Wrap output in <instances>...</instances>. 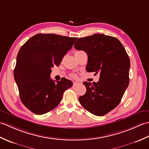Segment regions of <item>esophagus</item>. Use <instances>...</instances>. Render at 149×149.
Segmentation results:
<instances>
[{"mask_svg": "<svg viewBox=\"0 0 149 149\" xmlns=\"http://www.w3.org/2000/svg\"><path fill=\"white\" fill-rule=\"evenodd\" d=\"M80 83H79V82H74V83H73V86H77V85H79V84Z\"/></svg>", "mask_w": 149, "mask_h": 149, "instance_id": "34e87169", "label": "esophagus"}]
</instances>
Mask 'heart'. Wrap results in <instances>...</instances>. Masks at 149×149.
I'll use <instances>...</instances> for the list:
<instances>
[{
    "mask_svg": "<svg viewBox=\"0 0 149 149\" xmlns=\"http://www.w3.org/2000/svg\"><path fill=\"white\" fill-rule=\"evenodd\" d=\"M82 52V51H77V52H76L75 53H79V52ZM70 77H72V78H76L77 77V75L75 74H70Z\"/></svg>",
    "mask_w": 149,
    "mask_h": 149,
    "instance_id": "b5f03b06",
    "label": "heart"
}]
</instances>
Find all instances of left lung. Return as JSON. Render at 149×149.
Segmentation results:
<instances>
[{"label": "left lung", "instance_id": "obj_1", "mask_svg": "<svg viewBox=\"0 0 149 149\" xmlns=\"http://www.w3.org/2000/svg\"><path fill=\"white\" fill-rule=\"evenodd\" d=\"M74 48L87 54L86 70L100 74L97 83L84 82L86 92L79 100L93 115H105L118 105L128 87L130 59L127 53L118 39L103 34L80 38Z\"/></svg>", "mask_w": 149, "mask_h": 149}]
</instances>
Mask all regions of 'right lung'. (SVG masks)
I'll return each instance as SVG.
<instances>
[{"label": "right lung", "instance_id": "add662e5", "mask_svg": "<svg viewBox=\"0 0 149 149\" xmlns=\"http://www.w3.org/2000/svg\"><path fill=\"white\" fill-rule=\"evenodd\" d=\"M77 38L37 34L22 46L17 57L14 78L22 102L31 111L43 115L54 109L64 91L72 86L65 78L50 79L51 68L58 66Z\"/></svg>", "mask_w": 149, "mask_h": 149}]
</instances>
